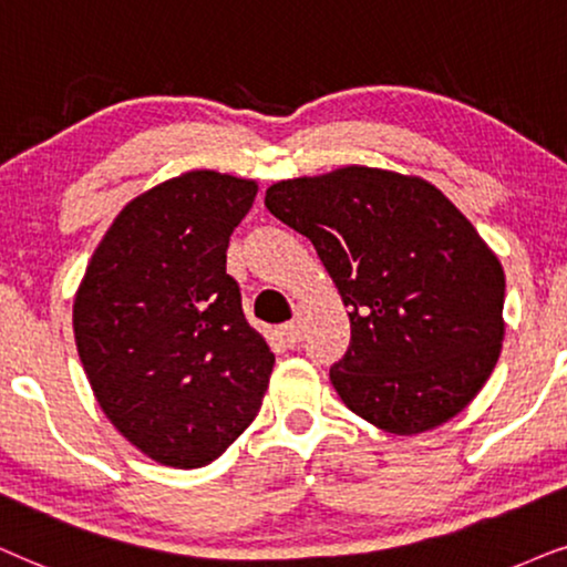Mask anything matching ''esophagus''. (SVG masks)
<instances>
[{
  "label": "esophagus",
  "instance_id": "1",
  "mask_svg": "<svg viewBox=\"0 0 567 567\" xmlns=\"http://www.w3.org/2000/svg\"><path fill=\"white\" fill-rule=\"evenodd\" d=\"M279 337L285 339V344L288 347H296L300 339H303V321L292 319L288 323H282V327H279Z\"/></svg>",
  "mask_w": 567,
  "mask_h": 567
}]
</instances>
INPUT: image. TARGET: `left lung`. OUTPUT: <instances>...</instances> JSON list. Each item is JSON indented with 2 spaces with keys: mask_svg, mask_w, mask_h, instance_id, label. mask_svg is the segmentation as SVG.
<instances>
[{
  "mask_svg": "<svg viewBox=\"0 0 567 567\" xmlns=\"http://www.w3.org/2000/svg\"><path fill=\"white\" fill-rule=\"evenodd\" d=\"M264 205L311 240L350 308V347L329 371L347 410L417 435L480 394L501 358L505 275L441 188L344 165L277 181Z\"/></svg>",
  "mask_w": 567,
  "mask_h": 567,
  "instance_id": "1",
  "label": "left lung"
}]
</instances>
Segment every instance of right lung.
Here are the masks:
<instances>
[{"label": "right lung", "instance_id": "1", "mask_svg": "<svg viewBox=\"0 0 567 567\" xmlns=\"http://www.w3.org/2000/svg\"><path fill=\"white\" fill-rule=\"evenodd\" d=\"M256 181L188 171L134 199L105 230L72 308L93 394L157 464L215 462L259 412L275 354L225 271Z\"/></svg>", "mask_w": 567, "mask_h": 567}]
</instances>
